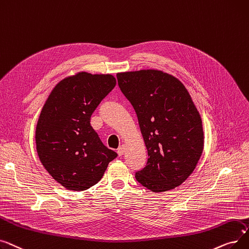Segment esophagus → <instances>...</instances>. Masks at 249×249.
<instances>
[{
  "label": "esophagus",
  "mask_w": 249,
  "mask_h": 249,
  "mask_svg": "<svg viewBox=\"0 0 249 249\" xmlns=\"http://www.w3.org/2000/svg\"><path fill=\"white\" fill-rule=\"evenodd\" d=\"M124 152H125V146H124V145H122L120 148L117 149L118 156H123L124 154Z\"/></svg>",
  "instance_id": "esophagus-1"
}]
</instances>
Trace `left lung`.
I'll list each match as a JSON object with an SVG mask.
<instances>
[{
    "instance_id": "obj_1",
    "label": "left lung",
    "mask_w": 249,
    "mask_h": 249,
    "mask_svg": "<svg viewBox=\"0 0 249 249\" xmlns=\"http://www.w3.org/2000/svg\"><path fill=\"white\" fill-rule=\"evenodd\" d=\"M148 151L136 179L154 193L170 191L191 175L204 150L202 118L182 83L159 70L117 73Z\"/></svg>"
}]
</instances>
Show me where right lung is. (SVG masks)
I'll return each mask as SVG.
<instances>
[{
  "label": "right lung",
  "instance_id": "1",
  "mask_svg": "<svg viewBox=\"0 0 249 249\" xmlns=\"http://www.w3.org/2000/svg\"><path fill=\"white\" fill-rule=\"evenodd\" d=\"M115 85L110 74L80 72L58 82L41 109L35 131L39 160L70 191L96 184L117 156L90 124L92 113Z\"/></svg>",
  "mask_w": 249,
  "mask_h": 249
}]
</instances>
